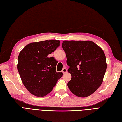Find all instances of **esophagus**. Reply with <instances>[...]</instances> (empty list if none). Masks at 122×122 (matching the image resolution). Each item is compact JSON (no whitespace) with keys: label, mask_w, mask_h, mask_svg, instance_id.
Listing matches in <instances>:
<instances>
[{"label":"esophagus","mask_w":122,"mask_h":122,"mask_svg":"<svg viewBox=\"0 0 122 122\" xmlns=\"http://www.w3.org/2000/svg\"><path fill=\"white\" fill-rule=\"evenodd\" d=\"M62 72L63 74H65L67 72V69L66 68H64L62 69Z\"/></svg>","instance_id":"obj_1"}]
</instances>
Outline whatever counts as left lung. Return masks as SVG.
I'll return each mask as SVG.
<instances>
[{
  "label": "left lung",
  "mask_w": 122,
  "mask_h": 122,
  "mask_svg": "<svg viewBox=\"0 0 122 122\" xmlns=\"http://www.w3.org/2000/svg\"><path fill=\"white\" fill-rule=\"evenodd\" d=\"M66 54L68 71L71 79L67 85L80 97L93 94L102 83L107 69L102 49L91 41L65 40L62 45Z\"/></svg>",
  "instance_id": "1"
}]
</instances>
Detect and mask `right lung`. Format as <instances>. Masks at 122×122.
<instances>
[{"label":"right lung","mask_w":122,"mask_h":122,"mask_svg":"<svg viewBox=\"0 0 122 122\" xmlns=\"http://www.w3.org/2000/svg\"><path fill=\"white\" fill-rule=\"evenodd\" d=\"M59 46V40H45L30 43L20 52L18 71L22 83L33 95L46 96L62 76V72H56L57 61L48 57Z\"/></svg>","instance_id":"add662e5"}]
</instances>
